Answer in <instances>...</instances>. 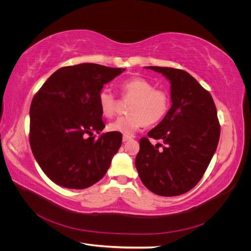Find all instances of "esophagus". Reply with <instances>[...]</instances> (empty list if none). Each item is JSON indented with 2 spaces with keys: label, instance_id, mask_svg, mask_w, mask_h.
I'll use <instances>...</instances> for the list:
<instances>
[{
  "label": "esophagus",
  "instance_id": "esophagus-1",
  "mask_svg": "<svg viewBox=\"0 0 251 251\" xmlns=\"http://www.w3.org/2000/svg\"><path fill=\"white\" fill-rule=\"evenodd\" d=\"M130 140H131V137H128V136H124V137H123V141H124V142L130 141Z\"/></svg>",
  "mask_w": 251,
  "mask_h": 251
}]
</instances>
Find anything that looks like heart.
Listing matches in <instances>:
<instances>
[{"instance_id": "heart-1", "label": "heart", "mask_w": 251, "mask_h": 251, "mask_svg": "<svg viewBox=\"0 0 251 251\" xmlns=\"http://www.w3.org/2000/svg\"><path fill=\"white\" fill-rule=\"evenodd\" d=\"M124 97L132 100L128 104V115L119 117L109 125V130L132 136L143 125H155L162 120L170 109V96L161 89H155L149 80L135 77L125 80L120 85ZM100 112L105 117H112L115 114L116 98L113 92L103 88L97 96Z\"/></svg>"}]
</instances>
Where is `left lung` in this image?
Instances as JSON below:
<instances>
[{"instance_id": "1", "label": "left lung", "mask_w": 251, "mask_h": 251, "mask_svg": "<svg viewBox=\"0 0 251 251\" xmlns=\"http://www.w3.org/2000/svg\"><path fill=\"white\" fill-rule=\"evenodd\" d=\"M161 73L171 83L172 107L148 133L164 143L141 138L135 165L142 183L158 196L184 194L198 183L214 156L220 138L217 109L191 74L168 67H144Z\"/></svg>"}]
</instances>
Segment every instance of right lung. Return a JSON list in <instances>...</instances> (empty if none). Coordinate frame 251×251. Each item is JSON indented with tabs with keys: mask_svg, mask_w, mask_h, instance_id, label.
I'll return each instance as SVG.
<instances>
[{
	"mask_svg": "<svg viewBox=\"0 0 251 251\" xmlns=\"http://www.w3.org/2000/svg\"><path fill=\"white\" fill-rule=\"evenodd\" d=\"M125 70L89 63L60 68L33 97L30 147L42 171L57 185L87 188L109 170L123 135L92 137L104 127L97 96Z\"/></svg>",
	"mask_w": 251,
	"mask_h": 251,
	"instance_id": "right-lung-1",
	"label": "right lung"
}]
</instances>
